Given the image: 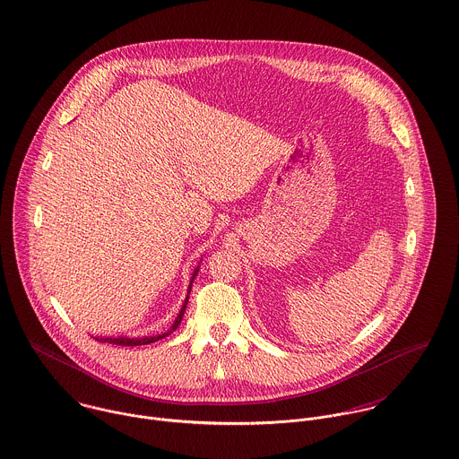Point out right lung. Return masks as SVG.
Masks as SVG:
<instances>
[{
    "mask_svg": "<svg viewBox=\"0 0 459 459\" xmlns=\"http://www.w3.org/2000/svg\"><path fill=\"white\" fill-rule=\"evenodd\" d=\"M198 270H200V266H196V268H195V272H193V275H191V282H189V288H187V297H186V300H184V304H182V307H180V311H178V315H177V318H175V322H173V325L169 327V331H168V333H162V334H157V336H143V338H128V336H116V338L108 336V338H107V336H100V338H94V340H98V342H101V343L121 345V347H137V345L155 343V342H159V340L166 338L168 334H171V333L178 327V324H180V320H182V316H184V313H186V306H187L189 291H191V286H193L195 277L198 275Z\"/></svg>",
    "mask_w": 459,
    "mask_h": 459,
    "instance_id": "obj_1",
    "label": "right lung"
}]
</instances>
